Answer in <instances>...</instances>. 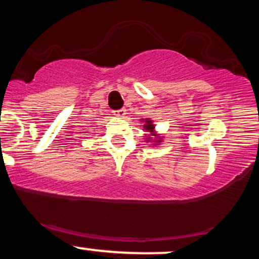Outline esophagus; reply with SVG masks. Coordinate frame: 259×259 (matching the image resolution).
Wrapping results in <instances>:
<instances>
[{
	"mask_svg": "<svg viewBox=\"0 0 259 259\" xmlns=\"http://www.w3.org/2000/svg\"><path fill=\"white\" fill-rule=\"evenodd\" d=\"M125 114H126V111L124 108H120V109H118V111L114 112V115H117V117H124Z\"/></svg>",
	"mask_w": 259,
	"mask_h": 259,
	"instance_id": "obj_1",
	"label": "esophagus"
}]
</instances>
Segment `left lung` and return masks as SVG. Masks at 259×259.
<instances>
[{"mask_svg":"<svg viewBox=\"0 0 259 259\" xmlns=\"http://www.w3.org/2000/svg\"><path fill=\"white\" fill-rule=\"evenodd\" d=\"M145 121H146V124H145V125H144L145 130H147V132H153V129H154V125H153V124H152V120H150V119H146V120H145ZM153 136H154V134H153ZM150 139H152V138H148L147 141H150ZM157 142H160V140H157Z\"/></svg>","mask_w":259,"mask_h":259,"instance_id":"obj_1","label":"left lung"}]
</instances>
